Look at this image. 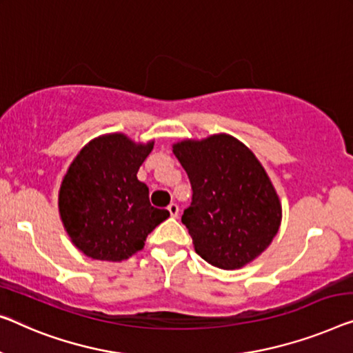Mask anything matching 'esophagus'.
Here are the masks:
<instances>
[{
    "label": "esophagus",
    "instance_id": "34e87169",
    "mask_svg": "<svg viewBox=\"0 0 353 353\" xmlns=\"http://www.w3.org/2000/svg\"><path fill=\"white\" fill-rule=\"evenodd\" d=\"M168 210H170L171 217H177V215H179V206L176 203H171L170 206H168Z\"/></svg>",
    "mask_w": 353,
    "mask_h": 353
}]
</instances>
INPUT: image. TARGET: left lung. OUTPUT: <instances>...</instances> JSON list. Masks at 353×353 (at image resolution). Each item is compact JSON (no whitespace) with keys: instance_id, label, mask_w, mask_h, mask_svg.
I'll return each mask as SVG.
<instances>
[{"instance_id":"left-lung-1","label":"left lung","mask_w":353,"mask_h":353,"mask_svg":"<svg viewBox=\"0 0 353 353\" xmlns=\"http://www.w3.org/2000/svg\"><path fill=\"white\" fill-rule=\"evenodd\" d=\"M192 183L182 215L196 254L220 270L254 261L277 234L282 206L265 168L249 147L220 133L172 145Z\"/></svg>"}]
</instances>
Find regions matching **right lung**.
Listing matches in <instances>:
<instances>
[{
    "label": "right lung",
    "instance_id": "1",
    "mask_svg": "<svg viewBox=\"0 0 353 353\" xmlns=\"http://www.w3.org/2000/svg\"><path fill=\"white\" fill-rule=\"evenodd\" d=\"M154 141L136 144L122 133L92 139L68 168L59 193L60 217L71 243L93 260L122 261L144 247L147 234L170 217L149 201L138 181Z\"/></svg>",
    "mask_w": 353,
    "mask_h": 353
}]
</instances>
